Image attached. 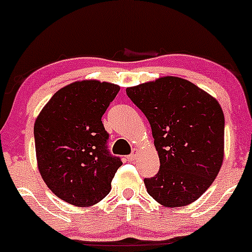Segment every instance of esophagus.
<instances>
[{
  "label": "esophagus",
  "instance_id": "1",
  "mask_svg": "<svg viewBox=\"0 0 252 252\" xmlns=\"http://www.w3.org/2000/svg\"><path fill=\"white\" fill-rule=\"evenodd\" d=\"M138 152H139V150H138V149H136V150H134V151H133V154H131V155H129V156H128V161H130V162L135 161V159L138 158V156H139V155H138Z\"/></svg>",
  "mask_w": 252,
  "mask_h": 252
}]
</instances>
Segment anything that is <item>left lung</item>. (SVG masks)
I'll return each instance as SVG.
<instances>
[{"label": "left lung", "instance_id": "8db88e82", "mask_svg": "<svg viewBox=\"0 0 252 252\" xmlns=\"http://www.w3.org/2000/svg\"><path fill=\"white\" fill-rule=\"evenodd\" d=\"M152 129L159 171L144 180L164 207L196 201L217 177L224 158V114L213 96L191 81L161 77L126 88Z\"/></svg>", "mask_w": 252, "mask_h": 252}]
</instances>
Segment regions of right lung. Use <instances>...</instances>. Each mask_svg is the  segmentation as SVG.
Instances as JSON below:
<instances>
[{
  "label": "right lung",
  "mask_w": 252,
  "mask_h": 252,
  "mask_svg": "<svg viewBox=\"0 0 252 252\" xmlns=\"http://www.w3.org/2000/svg\"><path fill=\"white\" fill-rule=\"evenodd\" d=\"M121 90L107 81L78 80L63 86L35 119L37 168L63 201L89 207L105 199L122 166L108 154L101 118Z\"/></svg>",
  "instance_id": "1"
}]
</instances>
